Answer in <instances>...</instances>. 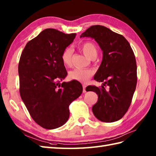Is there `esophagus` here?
<instances>
[{"label":"esophagus","mask_w":156,"mask_h":156,"mask_svg":"<svg viewBox=\"0 0 156 156\" xmlns=\"http://www.w3.org/2000/svg\"><path fill=\"white\" fill-rule=\"evenodd\" d=\"M83 93H85L86 92V90H85L86 85H83Z\"/></svg>","instance_id":"obj_1"}]
</instances>
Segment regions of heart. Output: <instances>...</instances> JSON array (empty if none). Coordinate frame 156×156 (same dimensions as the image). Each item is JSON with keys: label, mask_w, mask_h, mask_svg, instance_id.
Wrapping results in <instances>:
<instances>
[{"label": "heart", "mask_w": 156, "mask_h": 156, "mask_svg": "<svg viewBox=\"0 0 156 156\" xmlns=\"http://www.w3.org/2000/svg\"><path fill=\"white\" fill-rule=\"evenodd\" d=\"M81 49L83 53L89 58H95L98 55V47L91 41H86L83 43L81 45ZM73 51L70 48L65 49L61 55V59L63 63L69 67L72 63ZM94 74V71L91 69L76 68L69 72V77L73 80H76L80 82L85 83Z\"/></svg>", "instance_id": "1"}]
</instances>
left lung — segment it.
Returning <instances> with one entry per match:
<instances>
[{
  "instance_id": "8db88e82",
  "label": "left lung",
  "mask_w": 156,
  "mask_h": 156,
  "mask_svg": "<svg viewBox=\"0 0 156 156\" xmlns=\"http://www.w3.org/2000/svg\"><path fill=\"white\" fill-rule=\"evenodd\" d=\"M85 37L94 39L103 51V60L94 79L103 84L101 88L95 85L86 87L87 91H94L98 95L93 113L101 122H116L127 112L136 88L134 53L125 37L105 27H90L80 36Z\"/></svg>"
}]
</instances>
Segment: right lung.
Wrapping results in <instances>:
<instances>
[{
    "instance_id": "add662e5",
    "label": "right lung",
    "mask_w": 156,
    "mask_h": 156,
    "mask_svg": "<svg viewBox=\"0 0 156 156\" xmlns=\"http://www.w3.org/2000/svg\"><path fill=\"white\" fill-rule=\"evenodd\" d=\"M75 35L44 29L27 43L20 55V98L31 117L44 129H55L66 123L69 105L83 92L78 81L60 83L67 75L61 55Z\"/></svg>"
}]
</instances>
